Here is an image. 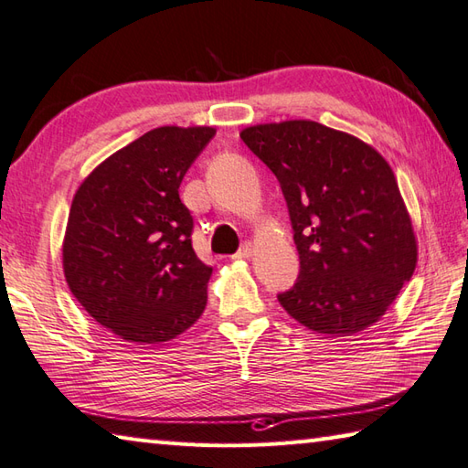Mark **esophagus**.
Returning <instances> with one entry per match:
<instances>
[{"mask_svg":"<svg viewBox=\"0 0 468 468\" xmlns=\"http://www.w3.org/2000/svg\"><path fill=\"white\" fill-rule=\"evenodd\" d=\"M253 255V245L251 243H245L239 251L233 255V260H250Z\"/></svg>","mask_w":468,"mask_h":468,"instance_id":"esophagus-1","label":"esophagus"}]
</instances>
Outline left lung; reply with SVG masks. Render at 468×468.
I'll use <instances>...</instances> for the list:
<instances>
[{"mask_svg":"<svg viewBox=\"0 0 468 468\" xmlns=\"http://www.w3.org/2000/svg\"><path fill=\"white\" fill-rule=\"evenodd\" d=\"M243 143L282 185L300 277L277 300L307 330L352 335L374 325L410 282L419 243L386 158L314 121L247 126Z\"/></svg>","mask_w":468,"mask_h":468,"instance_id":"1","label":"left lung"}]
</instances>
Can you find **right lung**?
I'll return each instance as SVG.
<instances>
[{"mask_svg": "<svg viewBox=\"0 0 468 468\" xmlns=\"http://www.w3.org/2000/svg\"><path fill=\"white\" fill-rule=\"evenodd\" d=\"M213 136V126H158L104 158L72 198L66 283L124 342L175 340L205 312L213 270L193 250L178 186Z\"/></svg>", "mask_w": 468, "mask_h": 468, "instance_id": "add662e5", "label": "right lung"}]
</instances>
